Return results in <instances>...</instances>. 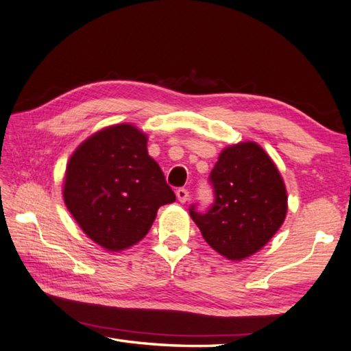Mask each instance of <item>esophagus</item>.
<instances>
[{
    "mask_svg": "<svg viewBox=\"0 0 351 351\" xmlns=\"http://www.w3.org/2000/svg\"><path fill=\"white\" fill-rule=\"evenodd\" d=\"M176 197H178V201H180L181 204L187 202V199H189V190L187 189H178L176 190Z\"/></svg>",
    "mask_w": 351,
    "mask_h": 351,
    "instance_id": "esophagus-1",
    "label": "esophagus"
}]
</instances>
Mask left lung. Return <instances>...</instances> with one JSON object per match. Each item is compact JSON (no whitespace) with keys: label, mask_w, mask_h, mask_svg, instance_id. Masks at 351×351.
<instances>
[{"label":"left lung","mask_w":351,"mask_h":351,"mask_svg":"<svg viewBox=\"0 0 351 351\" xmlns=\"http://www.w3.org/2000/svg\"><path fill=\"white\" fill-rule=\"evenodd\" d=\"M215 204L207 213L190 208L202 238L222 256L242 261L259 252L281 228L287 189L281 173L259 144L228 145L210 173Z\"/></svg>","instance_id":"8db88e82"}]
</instances>
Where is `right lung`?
I'll list each match as a JSON object with an SVG mask.
<instances>
[{
  "label": "right lung",
  "instance_id": "obj_1",
  "mask_svg": "<svg viewBox=\"0 0 351 351\" xmlns=\"http://www.w3.org/2000/svg\"><path fill=\"white\" fill-rule=\"evenodd\" d=\"M147 139L129 123L104 127L82 141L67 162L66 207L87 238L109 252L138 244L158 208L176 199L149 156Z\"/></svg>",
  "mask_w": 351,
  "mask_h": 351
}]
</instances>
